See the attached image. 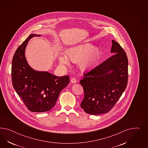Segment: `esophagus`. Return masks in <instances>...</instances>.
I'll use <instances>...</instances> for the list:
<instances>
[{
	"label": "esophagus",
	"mask_w": 148,
	"mask_h": 148,
	"mask_svg": "<svg viewBox=\"0 0 148 148\" xmlns=\"http://www.w3.org/2000/svg\"><path fill=\"white\" fill-rule=\"evenodd\" d=\"M71 82L72 83H76V82H77V80H76V79L75 78V77H73L71 79Z\"/></svg>",
	"instance_id": "obj_1"
}]
</instances>
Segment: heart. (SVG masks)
Segmentation results:
<instances>
[{"mask_svg":"<svg viewBox=\"0 0 148 148\" xmlns=\"http://www.w3.org/2000/svg\"><path fill=\"white\" fill-rule=\"evenodd\" d=\"M95 49L93 45L85 44L70 49L67 51L68 58L73 62H80V67L85 69L91 67L96 61L99 55L98 49ZM59 61L62 64H69V60L65 54H61Z\"/></svg>","mask_w":148,"mask_h":148,"instance_id":"obj_1","label":"heart"}]
</instances>
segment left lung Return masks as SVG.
<instances>
[{
	"mask_svg": "<svg viewBox=\"0 0 148 148\" xmlns=\"http://www.w3.org/2000/svg\"><path fill=\"white\" fill-rule=\"evenodd\" d=\"M114 55L84 74L80 81L84 90L81 107L90 114L109 112L125 90L128 81V60L120 45L112 40Z\"/></svg>",
	"mask_w": 148,
	"mask_h": 148,
	"instance_id": "obj_1",
	"label": "left lung"
}]
</instances>
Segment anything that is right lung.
I'll return each instance as SVG.
<instances>
[{
    "mask_svg": "<svg viewBox=\"0 0 148 148\" xmlns=\"http://www.w3.org/2000/svg\"><path fill=\"white\" fill-rule=\"evenodd\" d=\"M31 34L15 51L12 62L14 88L27 109L34 112L49 111L55 105L61 91L68 85V75L57 76L47 72L35 71L27 64L25 49Z\"/></svg>",
    "mask_w": 148,
    "mask_h": 148,
    "instance_id": "right-lung-1",
    "label": "right lung"
}]
</instances>
